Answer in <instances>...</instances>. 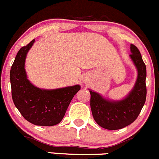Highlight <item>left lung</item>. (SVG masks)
Wrapping results in <instances>:
<instances>
[{"instance_id": "1", "label": "left lung", "mask_w": 159, "mask_h": 159, "mask_svg": "<svg viewBox=\"0 0 159 159\" xmlns=\"http://www.w3.org/2000/svg\"><path fill=\"white\" fill-rule=\"evenodd\" d=\"M131 51L130 57L138 69V78L134 89L124 100L111 102L90 91L93 118L98 125L105 129H121L129 125L138 118L146 100V66L139 50L132 44Z\"/></svg>"}]
</instances>
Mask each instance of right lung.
<instances>
[{
    "instance_id": "right-lung-1",
    "label": "right lung",
    "mask_w": 159,
    "mask_h": 159,
    "mask_svg": "<svg viewBox=\"0 0 159 159\" xmlns=\"http://www.w3.org/2000/svg\"><path fill=\"white\" fill-rule=\"evenodd\" d=\"M34 39L19 50L11 66L10 80L13 102L22 116L36 125L53 126L63 119L79 85L54 90L34 87L27 79L25 61Z\"/></svg>"
}]
</instances>
